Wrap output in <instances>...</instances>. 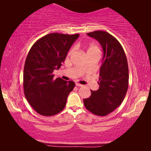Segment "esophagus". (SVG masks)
<instances>
[{"label": "esophagus", "mask_w": 151, "mask_h": 151, "mask_svg": "<svg viewBox=\"0 0 151 151\" xmlns=\"http://www.w3.org/2000/svg\"><path fill=\"white\" fill-rule=\"evenodd\" d=\"M76 86H78V87H80V86H83V85H81V84H79V83H76Z\"/></svg>", "instance_id": "1"}]
</instances>
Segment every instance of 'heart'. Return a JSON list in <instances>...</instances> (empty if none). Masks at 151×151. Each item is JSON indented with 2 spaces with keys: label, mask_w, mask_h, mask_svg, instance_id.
Masks as SVG:
<instances>
[{
  "label": "heart",
  "mask_w": 151,
  "mask_h": 151,
  "mask_svg": "<svg viewBox=\"0 0 151 151\" xmlns=\"http://www.w3.org/2000/svg\"><path fill=\"white\" fill-rule=\"evenodd\" d=\"M73 49H70V50L68 52V55H70L71 53L73 52ZM100 48H99V46L94 44V43H91V44L89 45L87 47V49H86V55H100Z\"/></svg>",
  "instance_id": "obj_1"
}]
</instances>
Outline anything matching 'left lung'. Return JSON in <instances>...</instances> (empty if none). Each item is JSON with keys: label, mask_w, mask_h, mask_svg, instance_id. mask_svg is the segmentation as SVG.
I'll return each mask as SVG.
<instances>
[{"label": "left lung", "mask_w": 151, "mask_h": 151, "mask_svg": "<svg viewBox=\"0 0 151 151\" xmlns=\"http://www.w3.org/2000/svg\"><path fill=\"white\" fill-rule=\"evenodd\" d=\"M103 49L99 88L83 100L86 109L97 116H106L123 101L129 86V66L123 48L116 38L103 30L87 33Z\"/></svg>", "instance_id": "1"}]
</instances>
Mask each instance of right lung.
<instances>
[{
    "label": "right lung",
    "mask_w": 151,
    "mask_h": 151,
    "mask_svg": "<svg viewBox=\"0 0 151 151\" xmlns=\"http://www.w3.org/2000/svg\"><path fill=\"white\" fill-rule=\"evenodd\" d=\"M78 37L79 34L50 33L37 40L28 53L23 73L24 93L30 106L41 115L53 116L62 111L75 87L73 81L55 79L52 73L59 69Z\"/></svg>",
    "instance_id": "add662e5"
}]
</instances>
